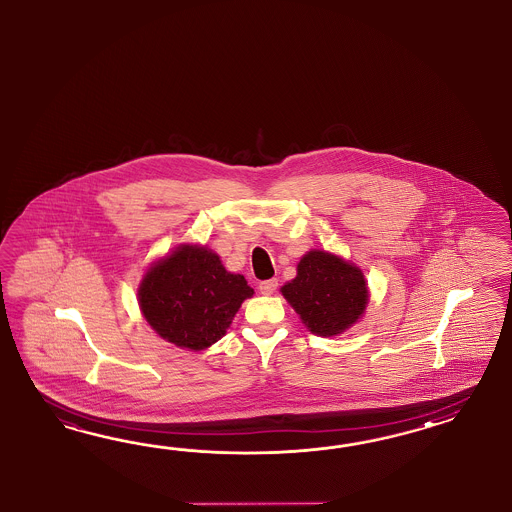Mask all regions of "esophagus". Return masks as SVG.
<instances>
[{"instance_id":"obj_1","label":"esophagus","mask_w":512,"mask_h":512,"mask_svg":"<svg viewBox=\"0 0 512 512\" xmlns=\"http://www.w3.org/2000/svg\"><path fill=\"white\" fill-rule=\"evenodd\" d=\"M277 285H279V281H277L276 277L274 279H266V281L259 283V291L268 296V294H274L277 291Z\"/></svg>"}]
</instances>
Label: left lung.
<instances>
[{"instance_id": "obj_1", "label": "left lung", "mask_w": 512, "mask_h": 512, "mask_svg": "<svg viewBox=\"0 0 512 512\" xmlns=\"http://www.w3.org/2000/svg\"><path fill=\"white\" fill-rule=\"evenodd\" d=\"M281 292L307 330L322 337L350 328L369 298L360 268L326 251H309L298 264V276Z\"/></svg>"}]
</instances>
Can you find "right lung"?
Returning <instances> with one entry per match:
<instances>
[{
	"instance_id": "1",
	"label": "right lung",
	"mask_w": 512,
	"mask_h": 512,
	"mask_svg": "<svg viewBox=\"0 0 512 512\" xmlns=\"http://www.w3.org/2000/svg\"><path fill=\"white\" fill-rule=\"evenodd\" d=\"M251 294L244 276L227 272L216 253L184 246L147 272L139 307L169 343L203 350L225 335Z\"/></svg>"
}]
</instances>
